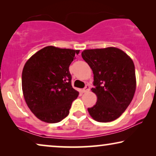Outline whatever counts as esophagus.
<instances>
[{
  "instance_id": "1",
  "label": "esophagus",
  "mask_w": 156,
  "mask_h": 156,
  "mask_svg": "<svg viewBox=\"0 0 156 156\" xmlns=\"http://www.w3.org/2000/svg\"><path fill=\"white\" fill-rule=\"evenodd\" d=\"M89 90H90V87H89V84H87L84 88L83 89V91H84V92H87V91H89Z\"/></svg>"
}]
</instances>
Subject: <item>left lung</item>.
Masks as SVG:
<instances>
[{"label":"left lung","mask_w":156,"mask_h":156,"mask_svg":"<svg viewBox=\"0 0 156 156\" xmlns=\"http://www.w3.org/2000/svg\"><path fill=\"white\" fill-rule=\"evenodd\" d=\"M84 60L94 74L91 89L97 101L88 108L90 116L99 122L118 119L129 106L136 87L135 66L131 57L120 49L106 48L85 50Z\"/></svg>","instance_id":"left-lung-1"}]
</instances>
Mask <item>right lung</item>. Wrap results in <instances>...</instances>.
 <instances>
[{"instance_id":"obj_1","label":"right lung","mask_w":156,"mask_h":156,"mask_svg":"<svg viewBox=\"0 0 156 156\" xmlns=\"http://www.w3.org/2000/svg\"><path fill=\"white\" fill-rule=\"evenodd\" d=\"M80 50L48 46L26 62L22 89L27 106L42 121L54 123L68 116L79 92L72 88L69 67Z\"/></svg>"}]
</instances>
